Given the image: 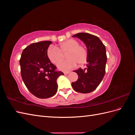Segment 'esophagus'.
Masks as SVG:
<instances>
[{
  "instance_id": "esophagus-1",
  "label": "esophagus",
  "mask_w": 135,
  "mask_h": 135,
  "mask_svg": "<svg viewBox=\"0 0 135 135\" xmlns=\"http://www.w3.org/2000/svg\"><path fill=\"white\" fill-rule=\"evenodd\" d=\"M69 73H70V71H64V74H68Z\"/></svg>"
}]
</instances>
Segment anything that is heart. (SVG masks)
<instances>
[{
    "label": "heart",
    "instance_id": "heart-1",
    "mask_svg": "<svg viewBox=\"0 0 135 135\" xmlns=\"http://www.w3.org/2000/svg\"><path fill=\"white\" fill-rule=\"evenodd\" d=\"M66 55V61L59 65L61 70H69L76 66L83 64L87 59L88 52L84 44H79L78 40L74 39H68L59 45V47L51 46L47 51L48 59L54 65L61 62Z\"/></svg>",
    "mask_w": 135,
    "mask_h": 135
}]
</instances>
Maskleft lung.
Segmentation results:
<instances>
[{"mask_svg": "<svg viewBox=\"0 0 135 135\" xmlns=\"http://www.w3.org/2000/svg\"><path fill=\"white\" fill-rule=\"evenodd\" d=\"M80 39L86 45L88 56L87 68L74 71L78 79L71 83L76 92L83 93L93 91L101 82L105 74L107 56L104 44L97 36L85 32L73 36Z\"/></svg>", "mask_w": 135, "mask_h": 135, "instance_id": "1", "label": "left lung"}]
</instances>
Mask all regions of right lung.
<instances>
[{
    "mask_svg": "<svg viewBox=\"0 0 135 135\" xmlns=\"http://www.w3.org/2000/svg\"><path fill=\"white\" fill-rule=\"evenodd\" d=\"M52 43L42 41L26 47L20 60L21 74L24 84L32 95L39 99L54 96L57 91V79L64 75L47 57V51Z\"/></svg>",
    "mask_w": 135,
    "mask_h": 135,
    "instance_id": "right-lung-1",
    "label": "right lung"
}]
</instances>
